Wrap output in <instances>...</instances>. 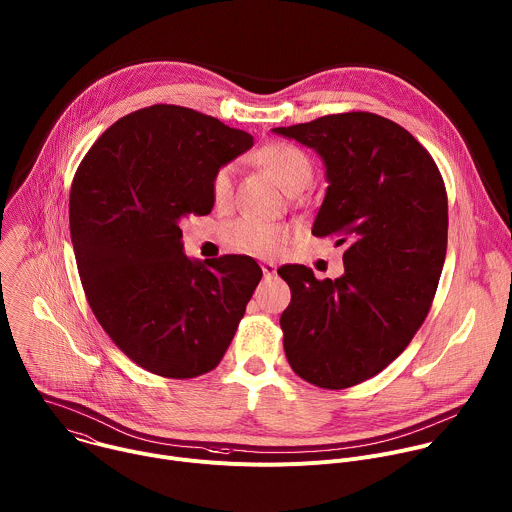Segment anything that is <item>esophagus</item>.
<instances>
[{"instance_id": "34e87169", "label": "esophagus", "mask_w": 512, "mask_h": 512, "mask_svg": "<svg viewBox=\"0 0 512 512\" xmlns=\"http://www.w3.org/2000/svg\"><path fill=\"white\" fill-rule=\"evenodd\" d=\"M261 269H263L265 277H273V275H275V271H277V265H275L273 261H265V263L261 265Z\"/></svg>"}]
</instances>
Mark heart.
Here are the masks:
<instances>
[{
	"label": "heart",
	"mask_w": 512,
	"mask_h": 512,
	"mask_svg": "<svg viewBox=\"0 0 512 512\" xmlns=\"http://www.w3.org/2000/svg\"><path fill=\"white\" fill-rule=\"evenodd\" d=\"M255 160L265 170V173L271 175L273 181L289 195L301 193L313 181V164H311L309 156L293 144H285V142L267 144L257 152ZM233 181H235L233 166L227 164L217 170V175L213 177V185H211L213 201L217 205L229 203V199L233 195ZM229 235H231V241L239 249L255 253V255H271V253L279 251L287 239L285 229L271 225V223L257 221V219L237 221L231 227Z\"/></svg>",
	"instance_id": "1"
}]
</instances>
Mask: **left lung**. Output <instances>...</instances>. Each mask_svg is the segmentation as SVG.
Segmentation results:
<instances>
[{"label": "left lung", "mask_w": 512, "mask_h": 512, "mask_svg": "<svg viewBox=\"0 0 512 512\" xmlns=\"http://www.w3.org/2000/svg\"><path fill=\"white\" fill-rule=\"evenodd\" d=\"M273 132L323 160L327 191L311 233L350 243L337 279L319 281L305 265L277 271L291 289L285 356L313 386L350 388L392 364L428 315L448 241L444 181L428 150L378 114H329Z\"/></svg>", "instance_id": "obj_1"}]
</instances>
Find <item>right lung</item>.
Here are the masks:
<instances>
[{"mask_svg":"<svg viewBox=\"0 0 512 512\" xmlns=\"http://www.w3.org/2000/svg\"><path fill=\"white\" fill-rule=\"evenodd\" d=\"M249 132L191 108L154 104L116 120L80 162L70 235L88 303L140 368L197 378L223 360L261 267L243 255L191 259L181 219L211 213L217 170Z\"/></svg>","mask_w":512,"mask_h":512,"instance_id":"1","label":"right lung"}]
</instances>
